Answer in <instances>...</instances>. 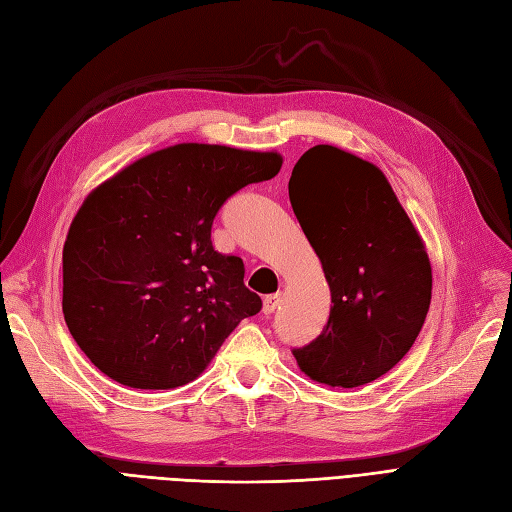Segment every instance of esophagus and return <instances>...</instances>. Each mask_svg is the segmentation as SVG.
<instances>
[{
	"label": "esophagus",
	"mask_w": 512,
	"mask_h": 512,
	"mask_svg": "<svg viewBox=\"0 0 512 512\" xmlns=\"http://www.w3.org/2000/svg\"><path fill=\"white\" fill-rule=\"evenodd\" d=\"M281 303V294H268L264 298V313H274V309Z\"/></svg>",
	"instance_id": "obj_1"
}]
</instances>
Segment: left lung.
Here are the masks:
<instances>
[{"instance_id":"obj_1","label":"left lung","mask_w":512,"mask_h":512,"mask_svg":"<svg viewBox=\"0 0 512 512\" xmlns=\"http://www.w3.org/2000/svg\"><path fill=\"white\" fill-rule=\"evenodd\" d=\"M290 203L333 303L322 333L292 355L318 383H372L422 331L432 292L424 242L381 170L331 144L296 162Z\"/></svg>"}]
</instances>
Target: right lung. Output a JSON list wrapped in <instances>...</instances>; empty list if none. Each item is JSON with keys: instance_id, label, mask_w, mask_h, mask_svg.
Wrapping results in <instances>:
<instances>
[{"instance_id": "right-lung-1", "label": "right lung", "mask_w": 512, "mask_h": 512, "mask_svg": "<svg viewBox=\"0 0 512 512\" xmlns=\"http://www.w3.org/2000/svg\"><path fill=\"white\" fill-rule=\"evenodd\" d=\"M279 153L175 144L88 194L62 251V311L97 368L134 389L199 376L261 309L244 261L212 244L229 196L281 170Z\"/></svg>"}]
</instances>
